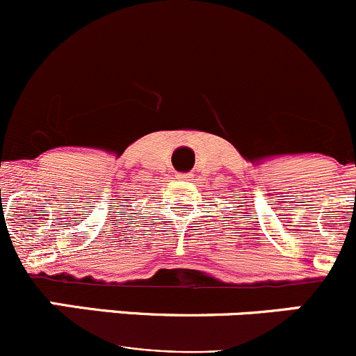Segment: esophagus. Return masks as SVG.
<instances>
[{"label":"esophagus","mask_w":356,"mask_h":356,"mask_svg":"<svg viewBox=\"0 0 356 356\" xmlns=\"http://www.w3.org/2000/svg\"><path fill=\"white\" fill-rule=\"evenodd\" d=\"M177 177L179 179H190V178H192V173H178Z\"/></svg>","instance_id":"34e87169"}]
</instances>
